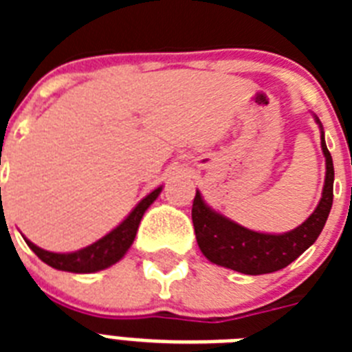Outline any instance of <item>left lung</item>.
Returning a JSON list of instances; mask_svg holds the SVG:
<instances>
[{
  "label": "left lung",
  "mask_w": 352,
  "mask_h": 352,
  "mask_svg": "<svg viewBox=\"0 0 352 352\" xmlns=\"http://www.w3.org/2000/svg\"><path fill=\"white\" fill-rule=\"evenodd\" d=\"M321 129V148L326 158V178L321 201L301 226L282 234L250 231L234 220L227 219L204 203L201 192H195L192 204V222L201 252L210 263L234 270L245 275H264L285 268L303 254L321 234L333 204V160L326 148L324 132Z\"/></svg>",
  "instance_id": "8db88e82"
}]
</instances>
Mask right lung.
I'll return each mask as SVG.
<instances>
[{"label":"right lung","mask_w":352,"mask_h":352,"mask_svg":"<svg viewBox=\"0 0 352 352\" xmlns=\"http://www.w3.org/2000/svg\"><path fill=\"white\" fill-rule=\"evenodd\" d=\"M160 192L162 186L155 188L151 194L146 195L141 203L130 211L129 217L120 226L114 227L113 231L107 232L104 238H100L95 243L88 245V247L80 248V250L58 254V252L43 250V248L36 247L35 243H31L30 239H26L28 247L35 252L43 263L49 264L51 268L70 273L100 272V270L109 268V266L116 264L120 259H123V256L129 252V248L133 243V239H135L142 214L153 204V201L160 195Z\"/></svg>","instance_id":"add662e5"}]
</instances>
